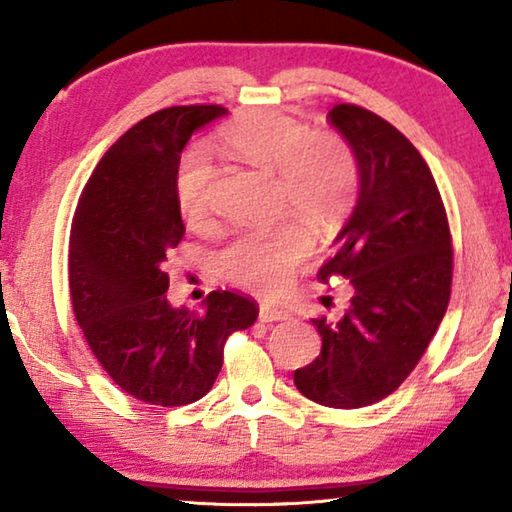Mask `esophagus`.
Here are the masks:
<instances>
[{
	"label": "esophagus",
	"instance_id": "obj_1",
	"mask_svg": "<svg viewBox=\"0 0 512 512\" xmlns=\"http://www.w3.org/2000/svg\"><path fill=\"white\" fill-rule=\"evenodd\" d=\"M289 318L291 314L284 309H277L273 305L259 307V320H262V323H273V320H289Z\"/></svg>",
	"mask_w": 512,
	"mask_h": 512
}]
</instances>
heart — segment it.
Returning a JSON list of instances; mask_svg holds the SVG:
<instances>
[{
	"label": "heart",
	"instance_id": "b5f03b06",
	"mask_svg": "<svg viewBox=\"0 0 512 512\" xmlns=\"http://www.w3.org/2000/svg\"><path fill=\"white\" fill-rule=\"evenodd\" d=\"M221 144L237 160L277 176V210L309 228L327 232L350 214L361 187L359 158L345 137L314 131L307 121L280 110H253L223 128ZM214 169L201 151L180 158L176 198L189 221L210 210ZM311 253V239L298 223L268 232H246L219 253V268L239 287L273 296Z\"/></svg>",
	"mask_w": 512,
	"mask_h": 512
}]
</instances>
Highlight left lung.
Wrapping results in <instances>:
<instances>
[{
	"label": "left lung",
	"instance_id": "8db88e82",
	"mask_svg": "<svg viewBox=\"0 0 512 512\" xmlns=\"http://www.w3.org/2000/svg\"><path fill=\"white\" fill-rule=\"evenodd\" d=\"M327 117L357 153L361 187L318 280H348L354 293L339 323L311 320L323 348L293 381L311 402L361 409L397 391L427 352L452 293V232L429 164L393 124L354 103Z\"/></svg>",
	"mask_w": 512,
	"mask_h": 512
}]
</instances>
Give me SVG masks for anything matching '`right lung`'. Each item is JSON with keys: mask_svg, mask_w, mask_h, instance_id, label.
Returning a JSON list of instances; mask_svg holds the SVG:
<instances>
[{"mask_svg": "<svg viewBox=\"0 0 512 512\" xmlns=\"http://www.w3.org/2000/svg\"><path fill=\"white\" fill-rule=\"evenodd\" d=\"M223 106H173L137 121L92 171L69 232L76 323L121 391L185 406L210 391L230 334L259 316L253 298L212 291L203 314L173 309L167 262L185 237L176 198L180 153Z\"/></svg>", "mask_w": 512, "mask_h": 512, "instance_id": "add662e5", "label": "right lung"}]
</instances>
